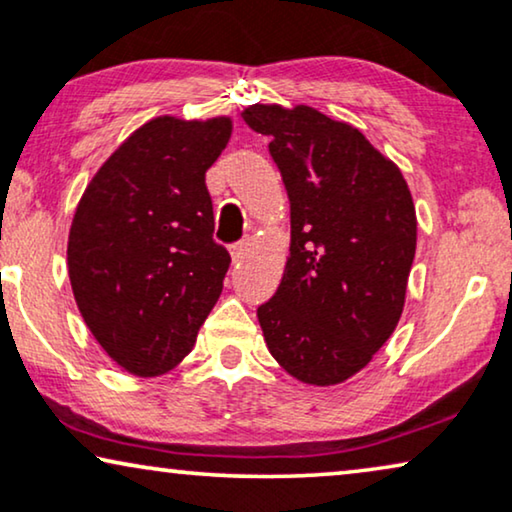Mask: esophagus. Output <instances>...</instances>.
I'll use <instances>...</instances> for the list:
<instances>
[{
  "label": "esophagus",
  "mask_w": 512,
  "mask_h": 512,
  "mask_svg": "<svg viewBox=\"0 0 512 512\" xmlns=\"http://www.w3.org/2000/svg\"><path fill=\"white\" fill-rule=\"evenodd\" d=\"M247 249H249V242L247 240H240V242L230 244V256H233V263L240 261V258L247 254Z\"/></svg>",
  "instance_id": "1"
}]
</instances>
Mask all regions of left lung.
Returning <instances> with one entry per match:
<instances>
[{"mask_svg":"<svg viewBox=\"0 0 512 512\" xmlns=\"http://www.w3.org/2000/svg\"><path fill=\"white\" fill-rule=\"evenodd\" d=\"M291 202V254L258 307L270 354L305 384L345 382L401 319L417 216L398 167L359 130L305 107L254 104Z\"/></svg>","mask_w":512,"mask_h":512,"instance_id":"8db88e82","label":"left lung"}]
</instances>
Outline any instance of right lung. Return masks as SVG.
Listing matches in <instances>:
<instances>
[{
  "instance_id": "right-lung-1",
  "label": "right lung",
  "mask_w": 512,
  "mask_h": 512,
  "mask_svg": "<svg viewBox=\"0 0 512 512\" xmlns=\"http://www.w3.org/2000/svg\"><path fill=\"white\" fill-rule=\"evenodd\" d=\"M230 132L226 116L153 118L111 153L76 207L67 244L76 305L132 375L177 366L221 296L230 254L214 242L205 172Z\"/></svg>"
}]
</instances>
